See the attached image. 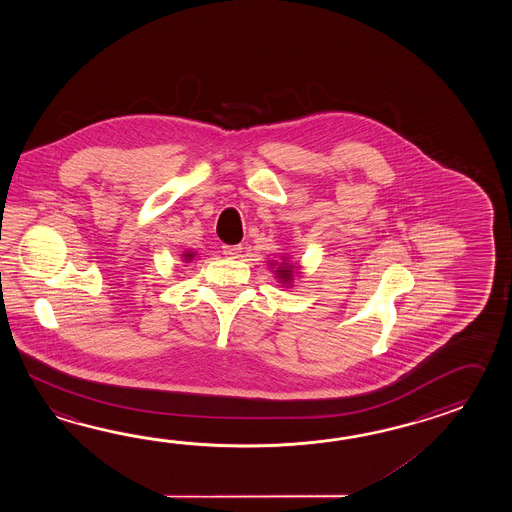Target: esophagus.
<instances>
[{
    "label": "esophagus",
    "mask_w": 512,
    "mask_h": 512,
    "mask_svg": "<svg viewBox=\"0 0 512 512\" xmlns=\"http://www.w3.org/2000/svg\"><path fill=\"white\" fill-rule=\"evenodd\" d=\"M241 251H243L241 245H223V252H225L229 258H238Z\"/></svg>",
    "instance_id": "esophagus-1"
}]
</instances>
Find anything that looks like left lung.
I'll list each match as a JSON object with an SVG mask.
<instances>
[{
	"label": "left lung",
	"instance_id": "1",
	"mask_svg": "<svg viewBox=\"0 0 512 512\" xmlns=\"http://www.w3.org/2000/svg\"><path fill=\"white\" fill-rule=\"evenodd\" d=\"M269 267L282 287H293L294 278L300 276L302 269L298 263H293L289 254H280L278 260H269Z\"/></svg>",
	"mask_w": 512,
	"mask_h": 512
}]
</instances>
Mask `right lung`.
Wrapping results in <instances>:
<instances>
[{"mask_svg": "<svg viewBox=\"0 0 512 512\" xmlns=\"http://www.w3.org/2000/svg\"><path fill=\"white\" fill-rule=\"evenodd\" d=\"M196 256L197 252L192 251V249H190V251H185L183 252V254H181V258H183V261H185V263H190V261L194 260Z\"/></svg>", "mask_w": 512, "mask_h": 512, "instance_id": "obj_1", "label": "right lung"}]
</instances>
